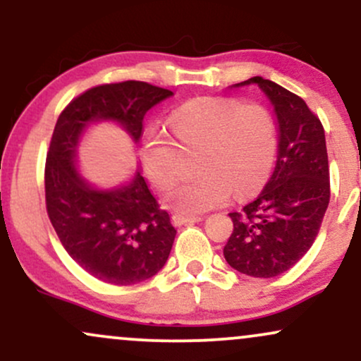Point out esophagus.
<instances>
[{
    "label": "esophagus",
    "mask_w": 361,
    "mask_h": 361,
    "mask_svg": "<svg viewBox=\"0 0 361 361\" xmlns=\"http://www.w3.org/2000/svg\"><path fill=\"white\" fill-rule=\"evenodd\" d=\"M171 221L175 226H186V224H195V222H200L204 221V217H200V215H181V214H175L171 217Z\"/></svg>",
    "instance_id": "obj_1"
}]
</instances>
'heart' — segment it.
Returning a JSON list of instances; mask_svg holds the SVG:
<instances>
[{"instance_id": "heart-1", "label": "heart", "mask_w": 361, "mask_h": 361, "mask_svg": "<svg viewBox=\"0 0 361 361\" xmlns=\"http://www.w3.org/2000/svg\"><path fill=\"white\" fill-rule=\"evenodd\" d=\"M178 144L166 132L151 130L142 142V166L157 188H166L183 171V151L193 156L197 175L185 178L164 200L180 214H200L259 188L276 152L271 114L256 103L234 98H195L169 118Z\"/></svg>"}]
</instances>
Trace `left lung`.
<instances>
[{
  "label": "left lung",
  "instance_id": "8db88e82",
  "mask_svg": "<svg viewBox=\"0 0 361 361\" xmlns=\"http://www.w3.org/2000/svg\"><path fill=\"white\" fill-rule=\"evenodd\" d=\"M256 85L273 106L279 151L273 175L251 204L229 214L233 234L224 258L255 279L281 275L305 255L329 205V163L324 128L307 103L261 76L238 82Z\"/></svg>",
  "mask_w": 361,
  "mask_h": 361
}]
</instances>
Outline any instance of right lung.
<instances>
[{"mask_svg":"<svg viewBox=\"0 0 361 361\" xmlns=\"http://www.w3.org/2000/svg\"><path fill=\"white\" fill-rule=\"evenodd\" d=\"M173 91L144 81L91 88L57 118L45 161V204L57 238L85 271L111 285H134L166 264L176 229L166 210L135 175L114 188H97L78 168V149L98 122L117 123L132 142L142 137L144 115Z\"/></svg>","mask_w":361,"mask_h":361,"instance_id":"1","label":"right lung"}]
</instances>
